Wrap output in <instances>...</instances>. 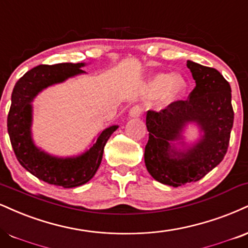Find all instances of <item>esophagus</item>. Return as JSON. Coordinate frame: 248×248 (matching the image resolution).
<instances>
[{"mask_svg": "<svg viewBox=\"0 0 248 248\" xmlns=\"http://www.w3.org/2000/svg\"><path fill=\"white\" fill-rule=\"evenodd\" d=\"M141 113H142V108H141V106L135 105V106H133L132 108H130V111H129V116H130V118H137V116L141 115Z\"/></svg>", "mask_w": 248, "mask_h": 248, "instance_id": "obj_1", "label": "esophagus"}]
</instances>
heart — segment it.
<instances>
[{
	"label": "heart",
	"mask_w": 248,
	"mask_h": 248,
	"mask_svg": "<svg viewBox=\"0 0 248 248\" xmlns=\"http://www.w3.org/2000/svg\"><path fill=\"white\" fill-rule=\"evenodd\" d=\"M187 89V82L181 75L157 74L149 80L145 93L150 97L162 94L163 101L166 104L174 103L183 98Z\"/></svg>",
	"instance_id": "1"
}]
</instances>
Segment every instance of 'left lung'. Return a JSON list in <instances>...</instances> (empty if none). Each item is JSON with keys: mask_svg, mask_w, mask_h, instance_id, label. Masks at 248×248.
Instances as JSON below:
<instances>
[{"mask_svg": "<svg viewBox=\"0 0 248 248\" xmlns=\"http://www.w3.org/2000/svg\"><path fill=\"white\" fill-rule=\"evenodd\" d=\"M196 86L189 99L170 104L160 112L148 111L149 141L144 163L155 180L172 187L195 183L216 168L228 151L233 126L231 88L218 70L188 60ZM189 124L199 139L188 143L183 134Z\"/></svg>", "mask_w": 248, "mask_h": 248, "instance_id": "left-lung-1", "label": "left lung"}]
</instances>
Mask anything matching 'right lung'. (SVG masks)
Instances as JSON below:
<instances>
[{
	"mask_svg": "<svg viewBox=\"0 0 248 248\" xmlns=\"http://www.w3.org/2000/svg\"><path fill=\"white\" fill-rule=\"evenodd\" d=\"M86 63L41 64L24 75L15 85L8 114V133L17 159L26 171L40 180L63 188H73L88 183L99 168L104 148L118 124H112L98 134L97 139L84 153L70 157L50 155L37 147L32 137V121L35 97L68 78L86 74L82 70Z\"/></svg>",
	"mask_w": 248,
	"mask_h": 248,
	"instance_id": "right-lung-1",
	"label": "right lung"
}]
</instances>
